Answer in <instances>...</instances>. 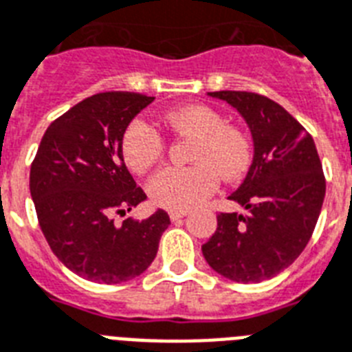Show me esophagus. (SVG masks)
Instances as JSON below:
<instances>
[{
	"instance_id": "1",
	"label": "esophagus",
	"mask_w": 352,
	"mask_h": 352,
	"mask_svg": "<svg viewBox=\"0 0 352 352\" xmlns=\"http://www.w3.org/2000/svg\"><path fill=\"white\" fill-rule=\"evenodd\" d=\"M186 215H188V210H170L171 221H179V219H182Z\"/></svg>"
}]
</instances>
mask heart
I'll return each instance as SVG.
<instances>
[{
    "mask_svg": "<svg viewBox=\"0 0 352 352\" xmlns=\"http://www.w3.org/2000/svg\"><path fill=\"white\" fill-rule=\"evenodd\" d=\"M168 130L191 135L188 168H164L148 182V195L155 206L168 210H190L201 204L222 181H235L250 166L251 146L239 128L224 124V117L204 104L173 108L162 113ZM164 142L153 126L142 119L128 122L121 135V157L133 173H144L162 155Z\"/></svg>",
    "mask_w": 352,
    "mask_h": 352,
    "instance_id": "1",
    "label": "heart"
}]
</instances>
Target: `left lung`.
I'll return each mask as SVG.
<instances>
[{"instance_id":"8db88e82","label":"left lung","mask_w":352,"mask_h":352,"mask_svg":"<svg viewBox=\"0 0 352 352\" xmlns=\"http://www.w3.org/2000/svg\"><path fill=\"white\" fill-rule=\"evenodd\" d=\"M253 137V162L230 195L248 213H219L202 245L206 262L226 278L256 284L278 275L309 242L325 197V177L313 137L270 97L222 90Z\"/></svg>"}]
</instances>
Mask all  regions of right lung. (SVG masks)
Instances as JSON below:
<instances>
[{
	"instance_id": "1",
	"label": "right lung",
	"mask_w": 352,
	"mask_h": 352,
	"mask_svg": "<svg viewBox=\"0 0 352 352\" xmlns=\"http://www.w3.org/2000/svg\"><path fill=\"white\" fill-rule=\"evenodd\" d=\"M155 97L102 92L77 102L47 128L30 166V195L54 255L99 284H121L148 270L170 226L166 211L124 217L146 201L121 157L128 122Z\"/></svg>"
}]
</instances>
